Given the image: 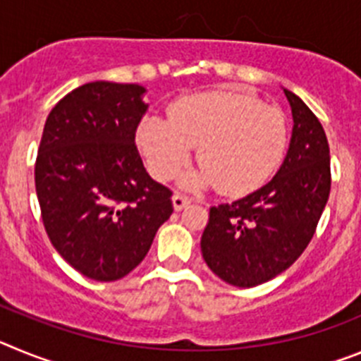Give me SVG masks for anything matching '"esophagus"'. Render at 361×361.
<instances>
[{"mask_svg": "<svg viewBox=\"0 0 361 361\" xmlns=\"http://www.w3.org/2000/svg\"><path fill=\"white\" fill-rule=\"evenodd\" d=\"M171 202H173V208L175 212H180V209H184L190 204V199L184 195H178V193H175L173 199H171Z\"/></svg>", "mask_w": 361, "mask_h": 361, "instance_id": "1", "label": "esophagus"}]
</instances>
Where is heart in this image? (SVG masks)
<instances>
[{
  "mask_svg": "<svg viewBox=\"0 0 361 361\" xmlns=\"http://www.w3.org/2000/svg\"><path fill=\"white\" fill-rule=\"evenodd\" d=\"M135 141L157 180L173 178L190 161L191 148H197L200 170L184 175V190L216 186L224 195H245L279 170L289 126L279 106L253 95L204 92L171 104L170 119L145 117Z\"/></svg>",
  "mask_w": 361,
  "mask_h": 361,
  "instance_id": "obj_1",
  "label": "heart"
}]
</instances>
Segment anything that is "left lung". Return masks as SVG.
<instances>
[{
	"mask_svg": "<svg viewBox=\"0 0 361 361\" xmlns=\"http://www.w3.org/2000/svg\"><path fill=\"white\" fill-rule=\"evenodd\" d=\"M293 135L280 170L266 186L209 209L200 250L209 269L237 288H255L304 253L331 191L329 142L318 117L293 92Z\"/></svg>",
	"mask_w": 361,
	"mask_h": 361,
	"instance_id": "1",
	"label": "left lung"
}]
</instances>
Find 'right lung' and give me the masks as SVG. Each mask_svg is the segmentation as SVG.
Masks as SVG:
<instances>
[{"instance_id":"right-lung-1","label":"right lung","mask_w":361,"mask_h":361,"mask_svg":"<svg viewBox=\"0 0 361 361\" xmlns=\"http://www.w3.org/2000/svg\"><path fill=\"white\" fill-rule=\"evenodd\" d=\"M139 85L95 81L52 108L36 159V193L50 242L81 275L114 282L142 262L173 213L171 191L142 166Z\"/></svg>"}]
</instances>
